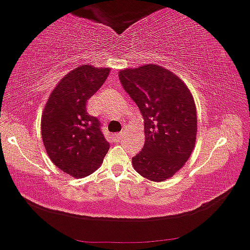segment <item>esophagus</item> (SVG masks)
Listing matches in <instances>:
<instances>
[{"label": "esophagus", "instance_id": "1", "mask_svg": "<svg viewBox=\"0 0 250 250\" xmlns=\"http://www.w3.org/2000/svg\"><path fill=\"white\" fill-rule=\"evenodd\" d=\"M124 136H125L124 132H120V133H118L117 136H115V138H117L118 141H123V138H124Z\"/></svg>", "mask_w": 250, "mask_h": 250}]
</instances>
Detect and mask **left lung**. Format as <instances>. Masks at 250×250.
I'll use <instances>...</instances> for the list:
<instances>
[{"instance_id": "obj_1", "label": "left lung", "mask_w": 250, "mask_h": 250, "mask_svg": "<svg viewBox=\"0 0 250 250\" xmlns=\"http://www.w3.org/2000/svg\"><path fill=\"white\" fill-rule=\"evenodd\" d=\"M119 79L144 118L146 142L132 158L138 174L161 182L192 155L197 139V108L185 82L158 64L123 69Z\"/></svg>"}]
</instances>
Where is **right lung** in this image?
Segmentation results:
<instances>
[{
  "instance_id": "add662e5",
  "label": "right lung",
  "mask_w": 250,
  "mask_h": 250,
  "mask_svg": "<svg viewBox=\"0 0 250 250\" xmlns=\"http://www.w3.org/2000/svg\"><path fill=\"white\" fill-rule=\"evenodd\" d=\"M109 68L85 64L72 69L50 94L42 114V137L47 155L64 173L84 178L103 163L109 149L100 122L85 106L109 75Z\"/></svg>"
}]
</instances>
